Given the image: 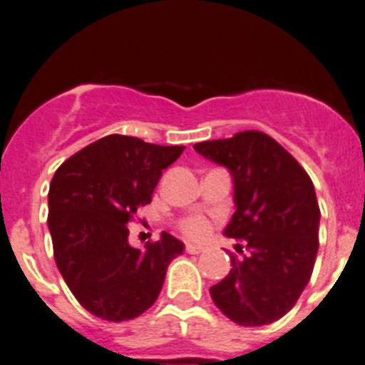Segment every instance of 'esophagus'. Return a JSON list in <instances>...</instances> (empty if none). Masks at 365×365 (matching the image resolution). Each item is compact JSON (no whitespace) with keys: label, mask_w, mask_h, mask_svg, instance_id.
Returning a JSON list of instances; mask_svg holds the SVG:
<instances>
[{"label":"esophagus","mask_w":365,"mask_h":365,"mask_svg":"<svg viewBox=\"0 0 365 365\" xmlns=\"http://www.w3.org/2000/svg\"><path fill=\"white\" fill-rule=\"evenodd\" d=\"M185 250H186V252H188V254H201V252H205V247H202V245L186 243Z\"/></svg>","instance_id":"esophagus-1"}]
</instances>
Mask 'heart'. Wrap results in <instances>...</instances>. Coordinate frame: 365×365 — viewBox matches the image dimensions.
<instances>
[{
  "mask_svg": "<svg viewBox=\"0 0 365 365\" xmlns=\"http://www.w3.org/2000/svg\"><path fill=\"white\" fill-rule=\"evenodd\" d=\"M177 228H179L186 237H192V240H201L208 234L210 230V221L201 214H193V215H186V217L179 219L177 222Z\"/></svg>",
  "mask_w": 365,
  "mask_h": 365,
  "instance_id": "heart-1",
  "label": "heart"
}]
</instances>
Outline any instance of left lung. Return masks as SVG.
Masks as SVG:
<instances>
[{"instance_id": "obj_1", "label": "left lung", "mask_w": 365, "mask_h": 365, "mask_svg": "<svg viewBox=\"0 0 365 365\" xmlns=\"http://www.w3.org/2000/svg\"><path fill=\"white\" fill-rule=\"evenodd\" d=\"M193 148L234 177L237 208L225 235L240 243L243 257L232 256L227 278L210 287L212 299L235 324H272L294 307L314 269L320 206L311 177L263 131H240Z\"/></svg>"}]
</instances>
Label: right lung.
<instances>
[{
    "instance_id": "1",
    "label": "right lung",
    "mask_w": 365,
    "mask_h": 365,
    "mask_svg": "<svg viewBox=\"0 0 365 365\" xmlns=\"http://www.w3.org/2000/svg\"><path fill=\"white\" fill-rule=\"evenodd\" d=\"M185 146L108 135L58 168L49 188L54 261L86 311L108 322L133 320L159 298L168 265L185 245L168 232L144 248L128 243V222Z\"/></svg>"
}]
</instances>
